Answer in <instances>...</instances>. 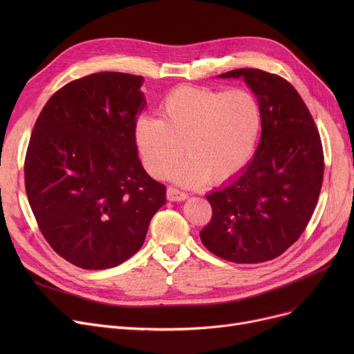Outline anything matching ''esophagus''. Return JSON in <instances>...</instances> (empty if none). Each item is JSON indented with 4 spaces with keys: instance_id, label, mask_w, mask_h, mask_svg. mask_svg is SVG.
<instances>
[{
    "instance_id": "1",
    "label": "esophagus",
    "mask_w": 354,
    "mask_h": 354,
    "mask_svg": "<svg viewBox=\"0 0 354 354\" xmlns=\"http://www.w3.org/2000/svg\"><path fill=\"white\" fill-rule=\"evenodd\" d=\"M166 198L169 199V201H172V202H179V201H185L188 198V195L185 194V192H180L179 189H176V188H172V187H169L166 189Z\"/></svg>"
}]
</instances>
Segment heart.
<instances>
[{
  "mask_svg": "<svg viewBox=\"0 0 354 354\" xmlns=\"http://www.w3.org/2000/svg\"><path fill=\"white\" fill-rule=\"evenodd\" d=\"M160 119L142 116L135 138L149 174L163 178L183 152L174 172L185 187L207 179L219 183L247 162L261 129V110L250 91L182 86L160 103Z\"/></svg>",
  "mask_w": 354,
  "mask_h": 354,
  "instance_id": "b5f03b06",
  "label": "heart"
}]
</instances>
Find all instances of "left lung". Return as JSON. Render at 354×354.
<instances>
[{"mask_svg":"<svg viewBox=\"0 0 354 354\" xmlns=\"http://www.w3.org/2000/svg\"><path fill=\"white\" fill-rule=\"evenodd\" d=\"M261 110L252 160L227 187L207 195L209 224L199 235L212 254L236 264L270 261L287 251L311 219L324 175L320 133L301 96L278 74L236 68Z\"/></svg>","mask_w":354,"mask_h":354,"instance_id":"obj_1","label":"left lung"}]
</instances>
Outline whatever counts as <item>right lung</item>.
Listing matches in <instances>:
<instances>
[{
  "label": "right lung",
  "instance_id": "add662e5",
  "mask_svg": "<svg viewBox=\"0 0 354 354\" xmlns=\"http://www.w3.org/2000/svg\"><path fill=\"white\" fill-rule=\"evenodd\" d=\"M142 82L116 71L73 80L48 99L30 138L24 179L37 224L55 252L84 270L136 254L166 202L165 185L138 156Z\"/></svg>",
  "mask_w": 354,
  "mask_h": 354
}]
</instances>
